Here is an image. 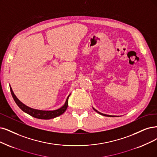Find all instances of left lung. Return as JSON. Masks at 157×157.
<instances>
[{
	"label": "left lung",
	"instance_id": "1",
	"mask_svg": "<svg viewBox=\"0 0 157 157\" xmlns=\"http://www.w3.org/2000/svg\"><path fill=\"white\" fill-rule=\"evenodd\" d=\"M93 108V109L94 110V111H96V112H97L98 114H101V115H102V116H105V117H120V116H114V115H109V114H103V113H100V112H99V111H98L96 109H95L94 107H92Z\"/></svg>",
	"mask_w": 157,
	"mask_h": 157
}]
</instances>
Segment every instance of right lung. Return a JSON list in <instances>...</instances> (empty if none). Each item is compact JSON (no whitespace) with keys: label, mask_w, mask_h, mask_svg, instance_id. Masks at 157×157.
I'll return each mask as SVG.
<instances>
[{"label":"right lung","mask_w":157,"mask_h":157,"mask_svg":"<svg viewBox=\"0 0 157 157\" xmlns=\"http://www.w3.org/2000/svg\"><path fill=\"white\" fill-rule=\"evenodd\" d=\"M10 91H11V95H12L14 101H15L17 105L19 106V107L22 110V111H24L25 113L32 116V117L38 119L50 120L52 118H56L57 117H59V116L61 115L62 114H63L65 112V111L67 109L68 100L69 96H71V94L68 96L65 104H64V105L59 109L54 110V111H43V110L35 109L31 108L30 107H28L27 105H26L25 104L22 103L15 95L14 92H13V90L11 89L10 85Z\"/></svg>","instance_id":"1"}]
</instances>
